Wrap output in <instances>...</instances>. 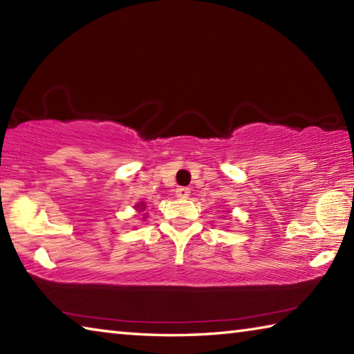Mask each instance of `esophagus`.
Wrapping results in <instances>:
<instances>
[{
    "instance_id": "1",
    "label": "esophagus",
    "mask_w": 354,
    "mask_h": 354,
    "mask_svg": "<svg viewBox=\"0 0 354 354\" xmlns=\"http://www.w3.org/2000/svg\"><path fill=\"white\" fill-rule=\"evenodd\" d=\"M189 195H190V189L189 187H178L176 189V196H178V198L185 200V198H189Z\"/></svg>"
}]
</instances>
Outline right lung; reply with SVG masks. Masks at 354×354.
I'll use <instances>...</instances> for the list:
<instances>
[{
	"instance_id": "add662e5",
	"label": "right lung",
	"mask_w": 354,
	"mask_h": 354,
	"mask_svg": "<svg viewBox=\"0 0 354 354\" xmlns=\"http://www.w3.org/2000/svg\"><path fill=\"white\" fill-rule=\"evenodd\" d=\"M136 207L140 209V211H142V209H145V205H143V203H140V205H136Z\"/></svg>"
}]
</instances>
